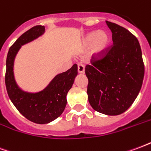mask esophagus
Listing matches in <instances>:
<instances>
[{"label": "esophagus", "mask_w": 151, "mask_h": 151, "mask_svg": "<svg viewBox=\"0 0 151 151\" xmlns=\"http://www.w3.org/2000/svg\"><path fill=\"white\" fill-rule=\"evenodd\" d=\"M78 72L79 73H84L85 72V69H84V66L81 65V64H78Z\"/></svg>", "instance_id": "obj_1"}]
</instances>
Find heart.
<instances>
[{
  "instance_id": "heart-1",
  "label": "heart",
  "mask_w": 151,
  "mask_h": 151,
  "mask_svg": "<svg viewBox=\"0 0 151 151\" xmlns=\"http://www.w3.org/2000/svg\"><path fill=\"white\" fill-rule=\"evenodd\" d=\"M109 43V37L104 31L91 32L88 34L84 39V45L90 47L92 45L93 52L95 54H99L107 47Z\"/></svg>"
}]
</instances>
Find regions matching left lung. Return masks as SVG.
I'll return each mask as SVG.
<instances>
[{
  "label": "left lung",
  "instance_id": "8db88e82",
  "mask_svg": "<svg viewBox=\"0 0 151 151\" xmlns=\"http://www.w3.org/2000/svg\"><path fill=\"white\" fill-rule=\"evenodd\" d=\"M113 43L94 54L85 67L87 94L94 110L109 116L123 113L133 104L142 85L145 67L139 42L131 32L106 21Z\"/></svg>",
  "mask_w": 151,
  "mask_h": 151
}]
</instances>
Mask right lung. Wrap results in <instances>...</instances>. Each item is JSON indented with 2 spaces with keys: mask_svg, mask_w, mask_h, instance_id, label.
<instances>
[{
  "mask_svg": "<svg viewBox=\"0 0 151 151\" xmlns=\"http://www.w3.org/2000/svg\"><path fill=\"white\" fill-rule=\"evenodd\" d=\"M44 31L43 26H35L15 41L8 52L5 76L7 93L15 108L27 120L41 124L49 123L62 114L67 103L66 95L78 74V65L74 64L66 72L56 75L42 91L27 93L18 88L13 72L15 56L22 45L38 38Z\"/></svg>",
  "mask_w": 151,
  "mask_h": 151,
  "instance_id": "right-lung-1",
  "label": "right lung"
}]
</instances>
